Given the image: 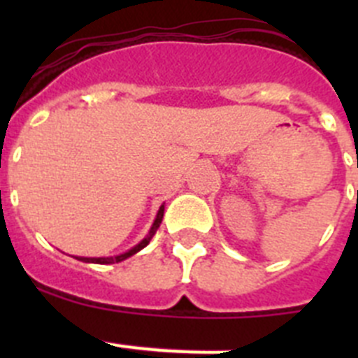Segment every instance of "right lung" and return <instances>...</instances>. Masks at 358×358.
<instances>
[{
    "instance_id": "1",
    "label": "right lung",
    "mask_w": 358,
    "mask_h": 358,
    "mask_svg": "<svg viewBox=\"0 0 358 358\" xmlns=\"http://www.w3.org/2000/svg\"><path fill=\"white\" fill-rule=\"evenodd\" d=\"M163 213H164V206H161L159 211H157L156 220H154V224H152L150 231H148V235L145 236V238L141 240V242L138 243L136 248H132L131 251L123 252V255H120V256H110V258H78V260H80V262H87V264H90V262H91V264H118V262H123V260H125V258H129V256L136 255V252H138V251H141V249H143V248H147L148 242H150V240H152V236L156 235V231H157V227H159L161 220H163Z\"/></svg>"
}]
</instances>
